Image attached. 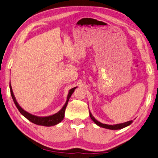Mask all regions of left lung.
Masks as SVG:
<instances>
[{
    "instance_id": "obj_1",
    "label": "left lung",
    "mask_w": 158,
    "mask_h": 158,
    "mask_svg": "<svg viewBox=\"0 0 158 158\" xmlns=\"http://www.w3.org/2000/svg\"><path fill=\"white\" fill-rule=\"evenodd\" d=\"M89 116L91 118H92V121L94 122L96 125L102 127V128H106V129H110V130H119V129H122L125 127H127L131 125V124L132 123V121H127V122L123 123H119V124H115V125H107V124H105V123H102L100 121H98L96 119V118L94 117V116L92 114V113L89 111Z\"/></svg>"
}]
</instances>
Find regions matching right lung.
Wrapping results in <instances>:
<instances>
[{"instance_id":"right-lung-1","label":"right lung","mask_w":158,"mask_h":158,"mask_svg":"<svg viewBox=\"0 0 158 158\" xmlns=\"http://www.w3.org/2000/svg\"><path fill=\"white\" fill-rule=\"evenodd\" d=\"M76 87H73L69 90L68 96H67V98H66V101L64 104V106L62 107V108L61 109L59 112H57V113H55V114L52 115L48 116V117H37V116L31 114L30 113L25 111V110L22 108L20 106H19V103H17V101L16 100L15 95H14L12 88V86H11V84L10 82V89L11 96H12L14 103H15V106H16V107H17L19 111L20 112L21 114L23 115V117H26L27 119H28L30 121H31L32 123L37 124V125L44 126H52L57 125V124L60 123L61 121L63 120L64 117L65 110H66V106H67L69 98H71L72 94L73 93L74 90L76 89Z\"/></svg>"}]
</instances>
